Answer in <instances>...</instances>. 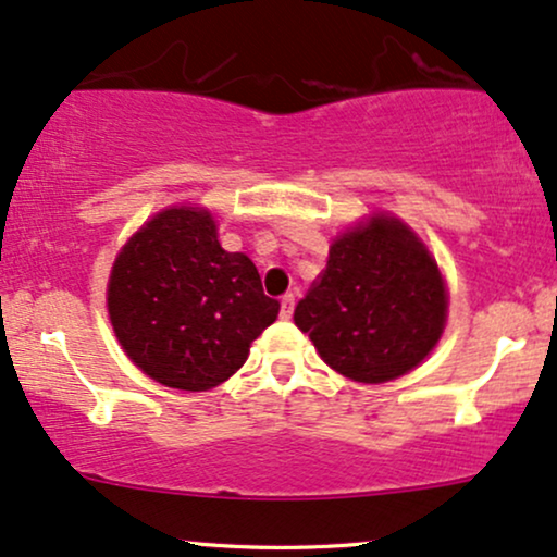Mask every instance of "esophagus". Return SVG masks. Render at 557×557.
Here are the masks:
<instances>
[{"label": "esophagus", "mask_w": 557, "mask_h": 557, "mask_svg": "<svg viewBox=\"0 0 557 557\" xmlns=\"http://www.w3.org/2000/svg\"><path fill=\"white\" fill-rule=\"evenodd\" d=\"M293 309H296V296H293V293H285L283 300H280V317L290 319Z\"/></svg>", "instance_id": "obj_1"}]
</instances>
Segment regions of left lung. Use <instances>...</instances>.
<instances>
[{"mask_svg": "<svg viewBox=\"0 0 557 557\" xmlns=\"http://www.w3.org/2000/svg\"><path fill=\"white\" fill-rule=\"evenodd\" d=\"M445 311L443 277L424 243L393 216H372L332 243L327 270L293 319L335 372L376 385L424 361Z\"/></svg>", "mask_w": 557, "mask_h": 557, "instance_id": "obj_1", "label": "left lung"}]
</instances>
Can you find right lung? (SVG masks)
Segmentation results:
<instances>
[{
  "instance_id": "add662e5",
  "label": "right lung",
  "mask_w": 557,
  "mask_h": 557,
  "mask_svg": "<svg viewBox=\"0 0 557 557\" xmlns=\"http://www.w3.org/2000/svg\"><path fill=\"white\" fill-rule=\"evenodd\" d=\"M107 306L131 361L159 385L216 387L277 319L246 253H227L212 214L168 209L127 240L112 267Z\"/></svg>"
}]
</instances>
